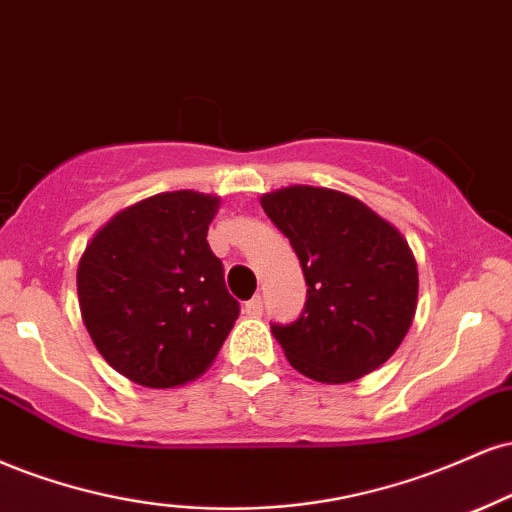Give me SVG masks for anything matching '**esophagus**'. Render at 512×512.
<instances>
[{
  "instance_id": "esophagus-1",
  "label": "esophagus",
  "mask_w": 512,
  "mask_h": 512,
  "mask_svg": "<svg viewBox=\"0 0 512 512\" xmlns=\"http://www.w3.org/2000/svg\"><path fill=\"white\" fill-rule=\"evenodd\" d=\"M244 311H246V316H251V318H258L263 314V299H261V294H256V297H251L249 302L244 304Z\"/></svg>"
}]
</instances>
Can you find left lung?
<instances>
[{
  "instance_id": "left-lung-1",
  "label": "left lung",
  "mask_w": 512,
  "mask_h": 512,
  "mask_svg": "<svg viewBox=\"0 0 512 512\" xmlns=\"http://www.w3.org/2000/svg\"><path fill=\"white\" fill-rule=\"evenodd\" d=\"M261 206L290 239L309 287L302 318L270 326L287 362L318 383H352L386 364L419 297L417 261L398 227L323 186H285Z\"/></svg>"
}]
</instances>
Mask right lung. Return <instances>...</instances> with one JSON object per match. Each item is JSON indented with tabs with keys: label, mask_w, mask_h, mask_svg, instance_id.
Here are the masks:
<instances>
[{
	"label": "right lung",
	"mask_w": 512,
	"mask_h": 512,
	"mask_svg": "<svg viewBox=\"0 0 512 512\" xmlns=\"http://www.w3.org/2000/svg\"><path fill=\"white\" fill-rule=\"evenodd\" d=\"M220 196L165 191L119 210L76 270L83 326L114 371L146 388L206 374L239 316L208 225Z\"/></svg>",
	"instance_id": "1"
}]
</instances>
